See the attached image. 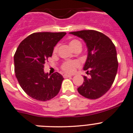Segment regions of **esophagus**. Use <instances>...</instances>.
Wrapping results in <instances>:
<instances>
[{"instance_id": "obj_1", "label": "esophagus", "mask_w": 133, "mask_h": 133, "mask_svg": "<svg viewBox=\"0 0 133 133\" xmlns=\"http://www.w3.org/2000/svg\"><path fill=\"white\" fill-rule=\"evenodd\" d=\"M72 75H68V74H64V78H69V77H71V76H72Z\"/></svg>"}]
</instances>
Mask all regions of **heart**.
Instances as JSON below:
<instances>
[{
  "mask_svg": "<svg viewBox=\"0 0 133 133\" xmlns=\"http://www.w3.org/2000/svg\"><path fill=\"white\" fill-rule=\"evenodd\" d=\"M78 44H81L80 42L78 40H72L69 42V46L71 48V49H73L76 46H77ZM57 48L55 47L54 49V51H57ZM79 62L77 61H66L62 64V69L63 71H64L65 72H74L76 69V67H78L79 65Z\"/></svg>",
  "mask_w": 133,
  "mask_h": 133,
  "instance_id": "obj_1",
  "label": "heart"
}]
</instances>
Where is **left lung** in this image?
<instances>
[{"label": "left lung", "mask_w": 133, "mask_h": 133, "mask_svg": "<svg viewBox=\"0 0 133 133\" xmlns=\"http://www.w3.org/2000/svg\"><path fill=\"white\" fill-rule=\"evenodd\" d=\"M69 34L82 39L87 48L83 70L89 71L90 78L83 76L84 82L78 91L88 99L99 98L110 89L117 75L118 61L115 46L108 37L96 30H83Z\"/></svg>", "instance_id": "1"}]
</instances>
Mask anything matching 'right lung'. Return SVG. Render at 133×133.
<instances>
[{"label": "right lung", "mask_w": 133, "mask_h": 133, "mask_svg": "<svg viewBox=\"0 0 133 133\" xmlns=\"http://www.w3.org/2000/svg\"><path fill=\"white\" fill-rule=\"evenodd\" d=\"M65 32H36L20 43L14 55L15 75L21 87L32 98L45 101L58 94L64 79L58 72L50 75L44 64Z\"/></svg>", "instance_id": "1"}]
</instances>
